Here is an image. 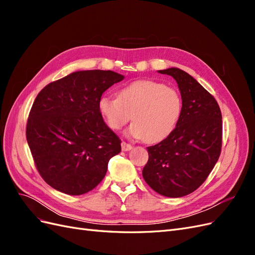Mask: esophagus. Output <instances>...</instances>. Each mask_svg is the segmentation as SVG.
<instances>
[{"instance_id":"34e87169","label":"esophagus","mask_w":255,"mask_h":255,"mask_svg":"<svg viewBox=\"0 0 255 255\" xmlns=\"http://www.w3.org/2000/svg\"><path fill=\"white\" fill-rule=\"evenodd\" d=\"M132 148H133L132 144L127 143V142H125V141L121 142V149H122V151H129Z\"/></svg>"}]
</instances>
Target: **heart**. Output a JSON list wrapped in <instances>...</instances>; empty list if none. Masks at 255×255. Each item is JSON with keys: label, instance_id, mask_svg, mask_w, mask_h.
<instances>
[{"label": "heart", "instance_id": "b5f03b06", "mask_svg": "<svg viewBox=\"0 0 255 255\" xmlns=\"http://www.w3.org/2000/svg\"><path fill=\"white\" fill-rule=\"evenodd\" d=\"M98 106L111 128L120 129L133 119L127 135L156 143L175 128L182 113V99L172 87L142 80L122 87L118 97L102 96Z\"/></svg>", "mask_w": 255, "mask_h": 255}]
</instances>
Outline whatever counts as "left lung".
<instances>
[{"label": "left lung", "instance_id": "obj_1", "mask_svg": "<svg viewBox=\"0 0 255 255\" xmlns=\"http://www.w3.org/2000/svg\"><path fill=\"white\" fill-rule=\"evenodd\" d=\"M176 81L182 98L179 122L165 140L148 146L142 176L157 194L181 198L206 180L217 163L222 142L219 105L201 84L179 68L158 70Z\"/></svg>", "mask_w": 255, "mask_h": 255}]
</instances>
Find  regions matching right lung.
Segmentation results:
<instances>
[{"label":"right lung","mask_w":255,"mask_h":255,"mask_svg":"<svg viewBox=\"0 0 255 255\" xmlns=\"http://www.w3.org/2000/svg\"><path fill=\"white\" fill-rule=\"evenodd\" d=\"M125 76L111 70L72 72L47 85L30 110L26 139L51 187L71 196L94 189L121 141L99 111L102 94Z\"/></svg>","instance_id":"obj_1"}]
</instances>
